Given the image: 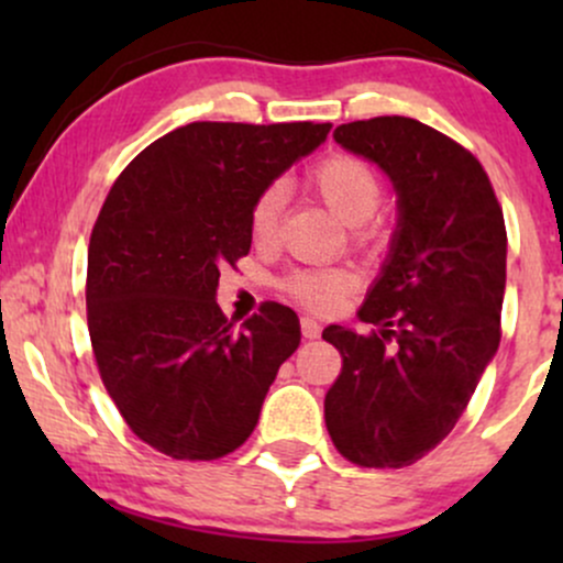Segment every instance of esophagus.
Here are the masks:
<instances>
[{"label": "esophagus", "instance_id": "esophagus-1", "mask_svg": "<svg viewBox=\"0 0 563 563\" xmlns=\"http://www.w3.org/2000/svg\"><path fill=\"white\" fill-rule=\"evenodd\" d=\"M320 322L312 320V318H301V335L303 339H318L320 335Z\"/></svg>", "mask_w": 563, "mask_h": 563}]
</instances>
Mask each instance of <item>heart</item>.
<instances>
[{
  "label": "heart",
  "instance_id": "obj_1",
  "mask_svg": "<svg viewBox=\"0 0 563 563\" xmlns=\"http://www.w3.org/2000/svg\"><path fill=\"white\" fill-rule=\"evenodd\" d=\"M318 198L349 228H357V241L371 245L380 241V228L373 214L384 200V183L376 166L352 153H331L307 174ZM288 192L283 183H269L251 203L249 230L254 243L269 245L280 232ZM354 280L344 269H296L283 280V290L312 312H331L352 290Z\"/></svg>",
  "mask_w": 563,
  "mask_h": 563
}]
</instances>
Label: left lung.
<instances>
[{
  "mask_svg": "<svg viewBox=\"0 0 563 563\" xmlns=\"http://www.w3.org/2000/svg\"><path fill=\"white\" fill-rule=\"evenodd\" d=\"M333 137L389 174L399 224L360 309L378 331H322L341 352L325 426L346 461L405 468L455 429L500 344L506 222L474 153L421 121L376 115Z\"/></svg>",
  "mask_w": 563,
  "mask_h": 563,
  "instance_id": "left-lung-1",
  "label": "left lung"
}]
</instances>
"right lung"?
<instances>
[{"instance_id":"add662e5","label":"right lung","mask_w":563,"mask_h":563,"mask_svg":"<svg viewBox=\"0 0 563 563\" xmlns=\"http://www.w3.org/2000/svg\"><path fill=\"white\" fill-rule=\"evenodd\" d=\"M331 124L192 121L119 174L87 254V325L102 384L129 429L174 461H217L260 421L301 341L267 301L241 328L217 303L219 267L251 251V203Z\"/></svg>"}]
</instances>
